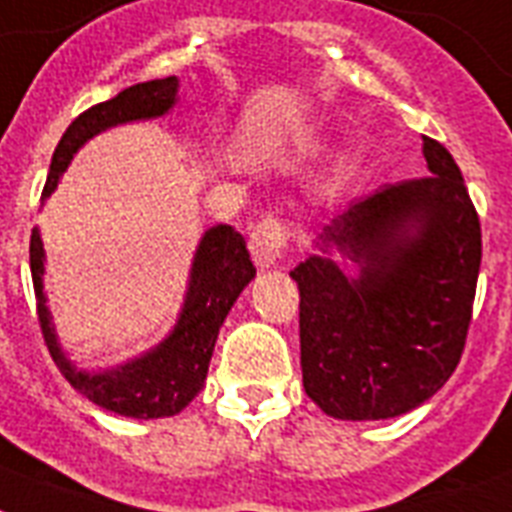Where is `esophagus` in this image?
Here are the masks:
<instances>
[{
  "mask_svg": "<svg viewBox=\"0 0 512 512\" xmlns=\"http://www.w3.org/2000/svg\"><path fill=\"white\" fill-rule=\"evenodd\" d=\"M289 242V226L276 215H265L249 234V252L260 265H273L284 255Z\"/></svg>",
  "mask_w": 512,
  "mask_h": 512,
  "instance_id": "1",
  "label": "esophagus"
}]
</instances>
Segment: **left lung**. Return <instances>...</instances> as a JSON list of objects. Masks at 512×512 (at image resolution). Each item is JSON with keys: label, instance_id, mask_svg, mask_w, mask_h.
Returning <instances> with one entry per match:
<instances>
[{"label": "left lung", "instance_id": "1", "mask_svg": "<svg viewBox=\"0 0 512 512\" xmlns=\"http://www.w3.org/2000/svg\"><path fill=\"white\" fill-rule=\"evenodd\" d=\"M423 157L426 176L384 184L323 228L360 263V276L347 278L321 255L289 273L299 289L305 392L342 421L413 410L463 357L481 223L447 147L423 136Z\"/></svg>", "mask_w": 512, "mask_h": 512}]
</instances>
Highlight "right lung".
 I'll return each instance as SVG.
<instances>
[{"label":"right lung","mask_w":512,"mask_h":512,"mask_svg":"<svg viewBox=\"0 0 512 512\" xmlns=\"http://www.w3.org/2000/svg\"><path fill=\"white\" fill-rule=\"evenodd\" d=\"M176 86V76L136 83V86L120 91L118 97L83 110L70 123L57 149H54L41 197L52 194L57 178L62 176V170L68 168L70 157L76 155V149L83 141L105 131V128L118 126V123L162 115L176 102ZM28 252H31L36 315H39L41 336H44V344H47L54 365L86 400L105 407L110 413L128 415V418L176 415L197 397L202 384H205L207 365L213 357L220 326H223L228 310L236 302V297L242 294L244 286L255 278V265L249 260L244 236L236 234L231 226L210 228L199 244L197 257H194L189 297H186L184 313H181L176 331L155 352H149L141 360L123 365L118 371L91 376V373L76 371L65 360V355L57 347V339H54L47 305H44V292H41L44 247H41L36 228L31 231Z\"/></svg>","instance_id":"add662e5"}]
</instances>
